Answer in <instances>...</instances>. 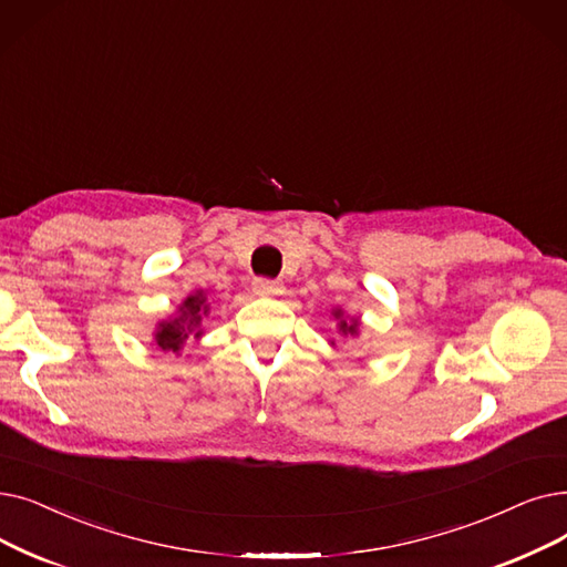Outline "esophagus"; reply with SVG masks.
<instances>
[{"mask_svg":"<svg viewBox=\"0 0 567 567\" xmlns=\"http://www.w3.org/2000/svg\"><path fill=\"white\" fill-rule=\"evenodd\" d=\"M252 291L257 293V297H278V293L285 291V287L280 282H274V280H264V278H257L252 282Z\"/></svg>","mask_w":567,"mask_h":567,"instance_id":"34e87169","label":"esophagus"}]
</instances>
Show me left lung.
Segmentation results:
<instances>
[{
	"instance_id": "obj_1",
	"label": "left lung",
	"mask_w": 567,
	"mask_h": 567,
	"mask_svg": "<svg viewBox=\"0 0 567 567\" xmlns=\"http://www.w3.org/2000/svg\"><path fill=\"white\" fill-rule=\"evenodd\" d=\"M331 317L336 319V329H338V333L340 336H352V338H359V333H361V322L357 317H350V315H344V310L342 308H331ZM329 344H336V340L331 338L329 340Z\"/></svg>"
}]
</instances>
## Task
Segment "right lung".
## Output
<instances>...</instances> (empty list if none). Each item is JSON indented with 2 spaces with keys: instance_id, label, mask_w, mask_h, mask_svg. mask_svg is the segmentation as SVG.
Here are the masks:
<instances>
[{
  "instance_id": "1",
  "label": "right lung",
  "mask_w": 567,
  "mask_h": 567,
  "mask_svg": "<svg viewBox=\"0 0 567 567\" xmlns=\"http://www.w3.org/2000/svg\"><path fill=\"white\" fill-rule=\"evenodd\" d=\"M208 315H210L208 293L204 289H196V291L187 293L174 315H168L166 319H159L155 331H153V342L162 352H174L176 357H181L183 344L187 342V338L204 336L202 322Z\"/></svg>"
}]
</instances>
